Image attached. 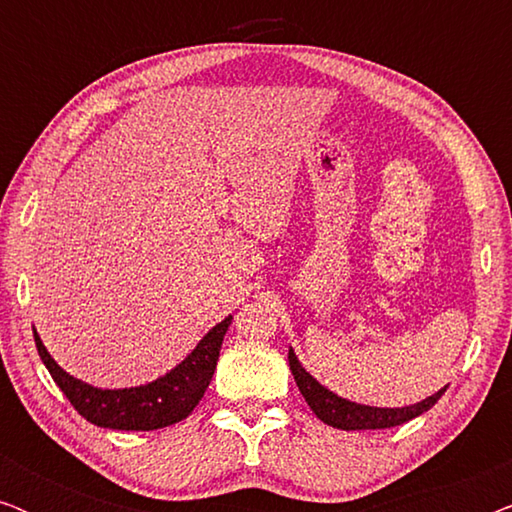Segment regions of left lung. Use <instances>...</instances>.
<instances>
[{"label": "left lung", "instance_id": "left-lung-1", "mask_svg": "<svg viewBox=\"0 0 512 512\" xmlns=\"http://www.w3.org/2000/svg\"><path fill=\"white\" fill-rule=\"evenodd\" d=\"M289 366L300 394H303L314 415H317L324 424L342 431L391 429V426H401L405 422H410V419L419 417L422 412L431 410L447 389V387L440 389L438 394L429 396L422 403L408 405V408H370V405L345 401V398H340L338 394H333V391L321 387V384L314 380L303 366H300V361L296 359V354H293V349H289Z\"/></svg>", "mask_w": 512, "mask_h": 512}]
</instances>
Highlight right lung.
<instances>
[{
  "instance_id": "add662e5",
  "label": "right lung",
  "mask_w": 512,
  "mask_h": 512,
  "mask_svg": "<svg viewBox=\"0 0 512 512\" xmlns=\"http://www.w3.org/2000/svg\"><path fill=\"white\" fill-rule=\"evenodd\" d=\"M233 317L216 324L198 347L170 373L156 382L132 389H95L90 384L67 375L46 352L44 342L34 331L39 356L48 368L62 394L69 398L74 410L90 424L118 431H156L181 422L191 415L212 382L221 342Z\"/></svg>"
}]
</instances>
